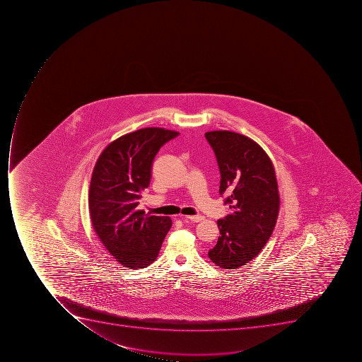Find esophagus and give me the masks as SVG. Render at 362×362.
<instances>
[{"mask_svg":"<svg viewBox=\"0 0 362 362\" xmlns=\"http://www.w3.org/2000/svg\"><path fill=\"white\" fill-rule=\"evenodd\" d=\"M182 218L189 219L191 222H202L205 217L202 216V215H196V216H182Z\"/></svg>","mask_w":362,"mask_h":362,"instance_id":"esophagus-1","label":"esophagus"}]
</instances>
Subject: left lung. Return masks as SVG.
<instances>
[{
	"label": "left lung",
	"instance_id": "1",
	"mask_svg": "<svg viewBox=\"0 0 362 362\" xmlns=\"http://www.w3.org/2000/svg\"><path fill=\"white\" fill-rule=\"evenodd\" d=\"M221 173L219 194L232 213L218 219V241L208 251L221 268L235 269L258 256L273 233L279 211L276 174L256 141L236 132L205 134Z\"/></svg>",
	"mask_w": 362,
	"mask_h": 362
}]
</instances>
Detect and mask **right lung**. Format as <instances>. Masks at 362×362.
<instances>
[{
    "mask_svg": "<svg viewBox=\"0 0 362 362\" xmlns=\"http://www.w3.org/2000/svg\"><path fill=\"white\" fill-rule=\"evenodd\" d=\"M177 136L163 128L139 129L112 141L95 164L88 198L91 224L123 267L138 269L154 262L171 228L170 217L146 215L138 205L151 182L155 156Z\"/></svg>",
    "mask_w": 362,
    "mask_h": 362,
    "instance_id": "obj_1",
    "label": "right lung"
}]
</instances>
